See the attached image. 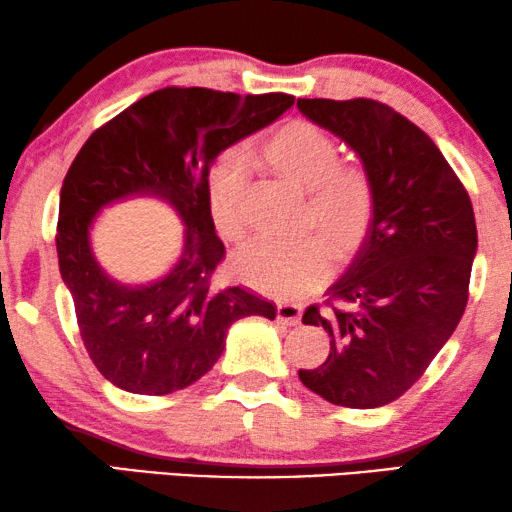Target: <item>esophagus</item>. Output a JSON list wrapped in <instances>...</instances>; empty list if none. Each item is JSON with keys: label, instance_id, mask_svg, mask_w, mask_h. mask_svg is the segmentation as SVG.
Returning a JSON list of instances; mask_svg holds the SVG:
<instances>
[{"label": "esophagus", "instance_id": "34e87169", "mask_svg": "<svg viewBox=\"0 0 512 512\" xmlns=\"http://www.w3.org/2000/svg\"><path fill=\"white\" fill-rule=\"evenodd\" d=\"M301 313H304V308L299 304H290V301H279L276 304V317L288 326H297L301 322Z\"/></svg>", "mask_w": 512, "mask_h": 512}]
</instances>
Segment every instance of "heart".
I'll list each match as a JSON object with an SVG mask.
<instances>
[{
  "instance_id": "1",
  "label": "heart",
  "mask_w": 512,
  "mask_h": 512,
  "mask_svg": "<svg viewBox=\"0 0 512 512\" xmlns=\"http://www.w3.org/2000/svg\"><path fill=\"white\" fill-rule=\"evenodd\" d=\"M256 158L276 177L306 188L304 222L322 231L335 258H347L363 245L374 215L370 177L356 165L338 163V145L320 127L304 120L281 124L258 145ZM206 195L217 233L224 240L245 236L247 183L238 161L222 158L213 167ZM325 246L315 233L256 238L238 251L233 270L242 283L265 295L295 297L326 274Z\"/></svg>"
}]
</instances>
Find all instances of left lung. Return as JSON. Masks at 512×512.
<instances>
[{
    "label": "left lung",
    "mask_w": 512,
    "mask_h": 512,
    "mask_svg": "<svg viewBox=\"0 0 512 512\" xmlns=\"http://www.w3.org/2000/svg\"><path fill=\"white\" fill-rule=\"evenodd\" d=\"M301 115L354 152L374 190L370 231L329 286V358L299 370L315 395L347 408L395 401L447 345L467 306L476 258L472 201L435 142L374 99H297Z\"/></svg>",
    "instance_id": "1"
}]
</instances>
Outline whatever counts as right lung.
<instances>
[{
	"label": "right lung",
	"instance_id": "1",
	"mask_svg": "<svg viewBox=\"0 0 512 512\" xmlns=\"http://www.w3.org/2000/svg\"><path fill=\"white\" fill-rule=\"evenodd\" d=\"M295 97L163 88L97 129L67 170L58 201L56 251L92 363L133 395H170L217 363L233 322L276 317L272 301L247 288H211L224 258L208 211L215 158L288 111ZM156 198L184 224L178 261L147 284L115 280L91 249L106 207Z\"/></svg>",
	"mask_w": 512,
	"mask_h": 512
}]
</instances>
